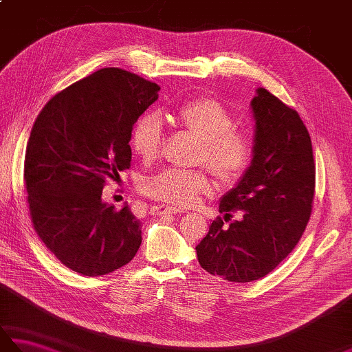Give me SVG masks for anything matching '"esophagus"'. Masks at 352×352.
<instances>
[{
  "label": "esophagus",
  "instance_id": "34e87169",
  "mask_svg": "<svg viewBox=\"0 0 352 352\" xmlns=\"http://www.w3.org/2000/svg\"><path fill=\"white\" fill-rule=\"evenodd\" d=\"M155 213L160 214V216H170V214H178V213H183V210H180V208L177 207H172V206H164V204H160V206H155Z\"/></svg>",
  "mask_w": 352,
  "mask_h": 352
}]
</instances>
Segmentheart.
<instances>
[{"instance_id": "b5f03b06", "label": "heart", "mask_w": 352, "mask_h": 352, "mask_svg": "<svg viewBox=\"0 0 352 352\" xmlns=\"http://www.w3.org/2000/svg\"><path fill=\"white\" fill-rule=\"evenodd\" d=\"M178 125L203 142L198 160L223 183L241 178L252 159L248 136L236 131L234 119L221 102L198 98L184 102L174 113ZM162 125L155 115L140 118L131 133V146L142 160H154L162 151ZM212 190V182L201 170L166 169L145 183V192L177 206L195 204L201 193Z\"/></svg>"}]
</instances>
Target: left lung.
Returning a JSON list of instances; mask_svg holds the SVG:
<instances>
[{
  "label": "left lung",
  "mask_w": 352,
  "mask_h": 352,
  "mask_svg": "<svg viewBox=\"0 0 352 352\" xmlns=\"http://www.w3.org/2000/svg\"><path fill=\"white\" fill-rule=\"evenodd\" d=\"M251 111V164L219 204L223 220L236 208L243 219L223 228L218 218L197 245L201 267L233 283L263 278L289 256L307 227L315 197L311 140L298 111L263 87Z\"/></svg>",
  "instance_id": "8db88e82"
}]
</instances>
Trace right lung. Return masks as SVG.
<instances>
[{"label": "right lung", "mask_w": 352, "mask_h": 352, "mask_svg": "<svg viewBox=\"0 0 352 352\" xmlns=\"http://www.w3.org/2000/svg\"><path fill=\"white\" fill-rule=\"evenodd\" d=\"M160 87L136 74L102 68L52 96L25 151L30 216L47 248L87 276L130 263L142 243L129 206L102 201L109 178L131 164V131Z\"/></svg>", "instance_id": "1"}]
</instances>
